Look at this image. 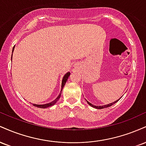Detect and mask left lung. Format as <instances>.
Segmentation results:
<instances>
[{"label":"left lung","mask_w":146,"mask_h":146,"mask_svg":"<svg viewBox=\"0 0 146 146\" xmlns=\"http://www.w3.org/2000/svg\"><path fill=\"white\" fill-rule=\"evenodd\" d=\"M119 100V99L118 100H117V101H115V102H113V103H111V104H109L104 105V106H94V105H93V104H90V102H88V101H87V103H88V105H90V106L93 107V108H98V109H102V108H108V107H110V106H112V105H113L114 104H115V103H116V102H118Z\"/></svg>","instance_id":"left-lung-1"}]
</instances>
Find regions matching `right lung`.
<instances>
[{"mask_svg": "<svg viewBox=\"0 0 146 146\" xmlns=\"http://www.w3.org/2000/svg\"><path fill=\"white\" fill-rule=\"evenodd\" d=\"M13 51H14V48H13L12 52H13ZM69 75H70V73H69V72H68V73H66V74H65L64 76V78H63V79H62V89H61V91H62V89H63V87L64 86L65 84H66V81H67V80H68V77H69ZM61 94H62V92H61V93H60V95H58V98H57L56 99V100H54V101H53V102H50V103H48V104H43V105L33 104V106H36V107H38V108H48V107L51 106H53V104H56V102H58V100H59L60 98V96H61Z\"/></svg>", "mask_w": 146, "mask_h": 146, "instance_id": "add662e5", "label": "right lung"}]
</instances>
